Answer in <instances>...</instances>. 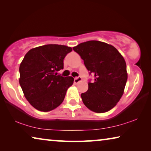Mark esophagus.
I'll return each mask as SVG.
<instances>
[{"instance_id":"esophagus-1","label":"esophagus","mask_w":151,"mask_h":151,"mask_svg":"<svg viewBox=\"0 0 151 151\" xmlns=\"http://www.w3.org/2000/svg\"><path fill=\"white\" fill-rule=\"evenodd\" d=\"M81 80H82V78H81V76H76V77L74 78V83L76 84V83H79L80 81H81Z\"/></svg>"}]
</instances>
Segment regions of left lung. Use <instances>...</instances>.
Returning <instances> with one entry per match:
<instances>
[{"mask_svg":"<svg viewBox=\"0 0 151 151\" xmlns=\"http://www.w3.org/2000/svg\"><path fill=\"white\" fill-rule=\"evenodd\" d=\"M80 55L93 82L81 94L83 104L90 110L104 113L116 106L122 96L128 78L125 60L116 47L106 43L88 41L73 47Z\"/></svg>","mask_w":151,"mask_h":151,"instance_id":"1","label":"left lung"}]
</instances>
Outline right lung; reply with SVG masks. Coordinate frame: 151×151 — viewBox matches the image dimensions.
I'll return each instance as SVG.
<instances>
[{
    "label": "right lung",
    "instance_id": "1",
    "mask_svg": "<svg viewBox=\"0 0 151 151\" xmlns=\"http://www.w3.org/2000/svg\"><path fill=\"white\" fill-rule=\"evenodd\" d=\"M70 47L47 44L30 50L19 66V84L32 106L41 111H49L59 106L66 91L73 84L72 76L57 75L64 68V58Z\"/></svg>",
    "mask_w": 151,
    "mask_h": 151
}]
</instances>
